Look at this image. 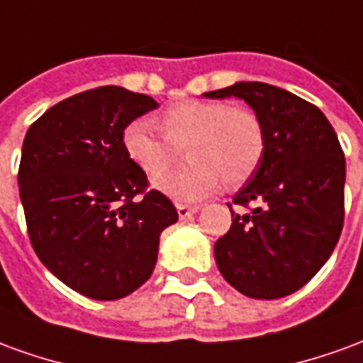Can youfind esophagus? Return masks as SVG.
Wrapping results in <instances>:
<instances>
[{
    "mask_svg": "<svg viewBox=\"0 0 363 363\" xmlns=\"http://www.w3.org/2000/svg\"><path fill=\"white\" fill-rule=\"evenodd\" d=\"M200 208L198 206H186V204H179L177 206V213H179V218L181 220H186L190 216H194Z\"/></svg>",
    "mask_w": 363,
    "mask_h": 363,
    "instance_id": "esophagus-1",
    "label": "esophagus"
}]
</instances>
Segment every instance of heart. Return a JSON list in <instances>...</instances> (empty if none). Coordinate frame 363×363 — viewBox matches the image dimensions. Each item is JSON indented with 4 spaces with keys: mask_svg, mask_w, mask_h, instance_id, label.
I'll use <instances>...</instances> for the list:
<instances>
[{
    "mask_svg": "<svg viewBox=\"0 0 363 363\" xmlns=\"http://www.w3.org/2000/svg\"><path fill=\"white\" fill-rule=\"evenodd\" d=\"M157 126L165 140L142 120L122 132L128 159L145 174H158L172 164L177 149L187 145L191 167L181 174L153 179V189L177 202H196L220 189L237 186L251 177L264 155V126L247 106L218 101H181L161 112Z\"/></svg>",
    "mask_w": 363,
    "mask_h": 363,
    "instance_id": "heart-1",
    "label": "heart"
}]
</instances>
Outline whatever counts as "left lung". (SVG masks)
Segmentation results:
<instances>
[{
  "label": "left lung",
  "mask_w": 363,
  "mask_h": 363,
  "mask_svg": "<svg viewBox=\"0 0 363 363\" xmlns=\"http://www.w3.org/2000/svg\"><path fill=\"white\" fill-rule=\"evenodd\" d=\"M204 96L243 99L267 140L260 165L233 196L251 212H231V229L213 245L216 264L243 296H289L319 272L342 231L346 161L335 128L315 104L268 83L239 82Z\"/></svg>",
  "instance_id": "8db88e82"
}]
</instances>
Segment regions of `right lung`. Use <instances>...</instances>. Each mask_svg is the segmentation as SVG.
<instances>
[{"instance_id": "right-lung-1", "label": "right lung", "mask_w": 363, "mask_h": 363, "mask_svg": "<svg viewBox=\"0 0 363 363\" xmlns=\"http://www.w3.org/2000/svg\"><path fill=\"white\" fill-rule=\"evenodd\" d=\"M157 106L124 87H96L54 104L25 135L19 194L33 249L91 299H120L150 280L161 231L179 220L122 147L124 128Z\"/></svg>"}]
</instances>
